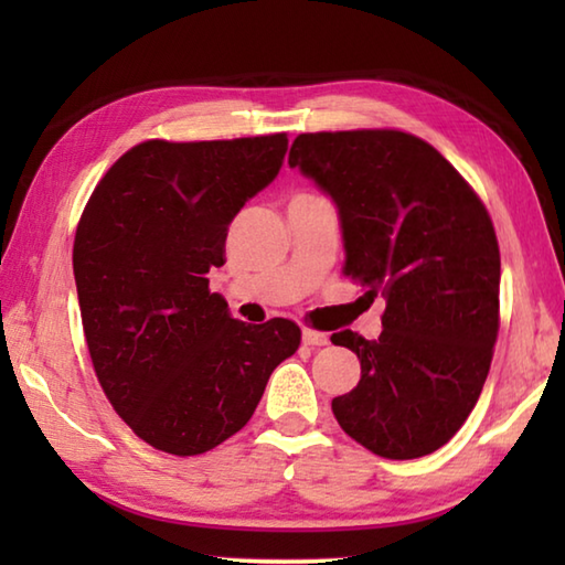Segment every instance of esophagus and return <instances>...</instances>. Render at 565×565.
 <instances>
[{
  "label": "esophagus",
  "instance_id": "esophagus-1",
  "mask_svg": "<svg viewBox=\"0 0 565 565\" xmlns=\"http://www.w3.org/2000/svg\"><path fill=\"white\" fill-rule=\"evenodd\" d=\"M301 339H303L306 347H327V343H329L327 333L313 331V329H303V331H301Z\"/></svg>",
  "mask_w": 565,
  "mask_h": 565
}]
</instances>
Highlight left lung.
Returning <instances> with one entry per match:
<instances>
[{
	"mask_svg": "<svg viewBox=\"0 0 565 565\" xmlns=\"http://www.w3.org/2000/svg\"><path fill=\"white\" fill-rule=\"evenodd\" d=\"M299 167L337 204L343 274L386 296L384 331L333 333L361 381L331 401L353 441L384 458L434 454L471 414L499 337L501 254L491 216L424 139L394 129L299 134Z\"/></svg>",
	"mask_w": 565,
	"mask_h": 565,
	"instance_id": "8db88e82",
	"label": "left lung"
}]
</instances>
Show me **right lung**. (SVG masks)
I'll return each mask as SVG.
<instances>
[{"label": "right lung", "instance_id": "1", "mask_svg": "<svg viewBox=\"0 0 565 565\" xmlns=\"http://www.w3.org/2000/svg\"><path fill=\"white\" fill-rule=\"evenodd\" d=\"M286 134L145 141L94 189L74 236V281L104 394L141 441L196 456L242 431L266 381L299 349L289 319L236 321L209 271L228 224L279 174Z\"/></svg>", "mask_w": 565, "mask_h": 565}]
</instances>
